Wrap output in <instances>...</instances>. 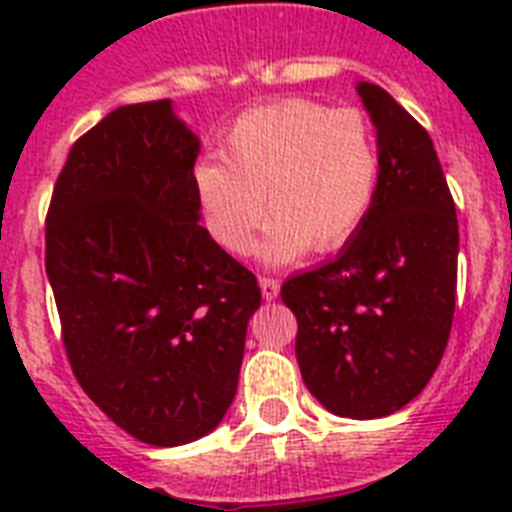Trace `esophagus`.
Returning <instances> with one entry per match:
<instances>
[{
    "mask_svg": "<svg viewBox=\"0 0 512 512\" xmlns=\"http://www.w3.org/2000/svg\"><path fill=\"white\" fill-rule=\"evenodd\" d=\"M279 289L281 284L276 279H271V276H260V292H263V300H276L279 297Z\"/></svg>",
    "mask_w": 512,
    "mask_h": 512,
    "instance_id": "1",
    "label": "esophagus"
}]
</instances>
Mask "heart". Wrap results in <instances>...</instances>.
Returning <instances> with one entry per match:
<instances>
[{
    "label": "heart",
    "mask_w": 512,
    "mask_h": 512,
    "mask_svg": "<svg viewBox=\"0 0 512 512\" xmlns=\"http://www.w3.org/2000/svg\"><path fill=\"white\" fill-rule=\"evenodd\" d=\"M223 158L193 170L204 225L225 252L247 255L268 207L260 257L271 265L292 263L308 247L340 249L380 191V146L358 108L305 98L249 108L225 135Z\"/></svg>",
    "instance_id": "1"
}]
</instances>
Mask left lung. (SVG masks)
I'll use <instances>...</instances> for the list:
<instances>
[{"instance_id":"8db88e82","label":"left lung","mask_w":512,"mask_h":512,"mask_svg":"<svg viewBox=\"0 0 512 512\" xmlns=\"http://www.w3.org/2000/svg\"><path fill=\"white\" fill-rule=\"evenodd\" d=\"M380 146V191L340 255L284 281L297 364L321 406L388 417L422 393L454 319L460 228L436 148L388 92L358 82Z\"/></svg>"}]
</instances>
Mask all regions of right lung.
I'll return each mask as SVG.
<instances>
[{"label": "right lung", "mask_w": 512, "mask_h": 512, "mask_svg": "<svg viewBox=\"0 0 512 512\" xmlns=\"http://www.w3.org/2000/svg\"><path fill=\"white\" fill-rule=\"evenodd\" d=\"M199 151L172 100L116 108L74 143L47 212L44 268L71 369L151 446L220 425L260 308L255 276L199 225Z\"/></svg>", "instance_id": "add662e5"}]
</instances>
